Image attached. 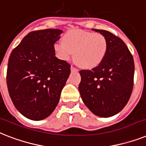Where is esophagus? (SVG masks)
Segmentation results:
<instances>
[{"mask_svg":"<svg viewBox=\"0 0 146 146\" xmlns=\"http://www.w3.org/2000/svg\"><path fill=\"white\" fill-rule=\"evenodd\" d=\"M70 70H71V71H72V72H77V71H78V70H77L76 68L72 67V66H71V67H70Z\"/></svg>","mask_w":146,"mask_h":146,"instance_id":"34e87169","label":"esophagus"}]
</instances>
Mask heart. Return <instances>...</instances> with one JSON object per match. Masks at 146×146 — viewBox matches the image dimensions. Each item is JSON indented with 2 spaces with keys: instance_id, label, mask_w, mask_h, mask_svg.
I'll return each mask as SVG.
<instances>
[{
  "instance_id": "obj_1",
  "label": "heart",
  "mask_w": 146,
  "mask_h": 146,
  "mask_svg": "<svg viewBox=\"0 0 146 146\" xmlns=\"http://www.w3.org/2000/svg\"><path fill=\"white\" fill-rule=\"evenodd\" d=\"M56 56L68 61L73 56L75 62L86 69L98 67L105 58L108 42L101 34L82 30H71L63 36V41L54 44Z\"/></svg>"
}]
</instances>
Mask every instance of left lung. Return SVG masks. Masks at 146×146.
<instances>
[{
    "label": "left lung",
    "instance_id": "left-lung-1",
    "mask_svg": "<svg viewBox=\"0 0 146 146\" xmlns=\"http://www.w3.org/2000/svg\"><path fill=\"white\" fill-rule=\"evenodd\" d=\"M92 30L106 38L107 53L98 67L79 71V91L82 101L92 113L109 118L121 112L131 98L134 61L121 39L107 31Z\"/></svg>",
    "mask_w": 146,
    "mask_h": 146
}]
</instances>
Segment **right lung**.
Listing matches in <instances>:
<instances>
[{
  "label": "right lung",
  "instance_id": "right-lung-1",
  "mask_svg": "<svg viewBox=\"0 0 146 146\" xmlns=\"http://www.w3.org/2000/svg\"><path fill=\"white\" fill-rule=\"evenodd\" d=\"M60 29L30 32L12 51L7 84L17 110L28 119L42 120L50 115L60 100L70 73V65L55 57L54 44Z\"/></svg>",
  "mask_w": 146,
  "mask_h": 146
}]
</instances>
